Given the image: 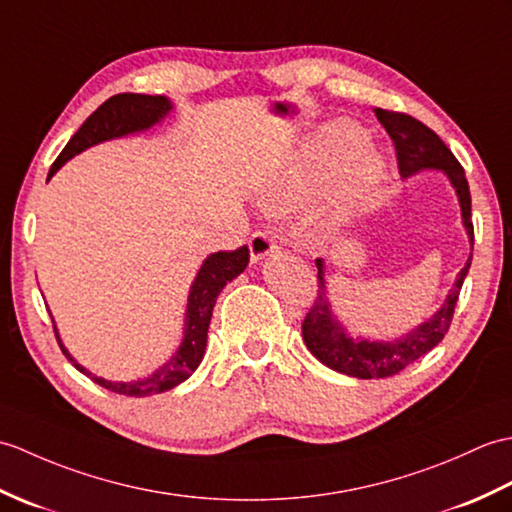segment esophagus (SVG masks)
<instances>
[{"instance_id":"1","label":"esophagus","mask_w":512,"mask_h":512,"mask_svg":"<svg viewBox=\"0 0 512 512\" xmlns=\"http://www.w3.org/2000/svg\"><path fill=\"white\" fill-rule=\"evenodd\" d=\"M276 243L267 232H254L249 236V254H252V260H263L265 256L276 252Z\"/></svg>"}]
</instances>
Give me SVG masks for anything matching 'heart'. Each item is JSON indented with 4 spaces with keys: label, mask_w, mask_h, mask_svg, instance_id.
I'll list each match as a JSON object with an SVG mask.
<instances>
[{
    "label": "heart",
    "mask_w": 512,
    "mask_h": 512,
    "mask_svg": "<svg viewBox=\"0 0 512 512\" xmlns=\"http://www.w3.org/2000/svg\"><path fill=\"white\" fill-rule=\"evenodd\" d=\"M368 138L357 124L352 122H333L326 127L317 140L304 151V155L285 175L271 181L265 188L263 201L269 210L274 212H291L302 208L306 201H311L317 186L322 181L342 168L348 160L366 149ZM381 173L379 162L374 157H363V160L352 168L348 188L352 197H366L377 184Z\"/></svg>",
    "instance_id": "1"
}]
</instances>
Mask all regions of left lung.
<instances>
[{"instance_id":"8db88e82","label":"left lung","mask_w":512,"mask_h":512,"mask_svg":"<svg viewBox=\"0 0 512 512\" xmlns=\"http://www.w3.org/2000/svg\"><path fill=\"white\" fill-rule=\"evenodd\" d=\"M383 129L394 142L396 162H399L401 177H410L418 170L436 168L442 170L456 188V195L462 210V223L467 227L471 249H473V223H471V192L469 181L464 177V168L456 160L447 144L431 131L427 124L407 116L401 111L374 109ZM471 258L464 263L462 271L456 278V285L449 291L445 304L440 306L434 317L416 326L410 335L394 342H370V339H352L346 335L344 326L339 324L328 304L326 285H324V263L320 258L315 260L317 265V298L306 313L302 322V337L304 344L313 352V357L320 359L324 366L337 370L348 377L357 379H385L399 374L403 368L410 366L416 359L425 357L427 352L438 346L445 339L453 311H456L458 295L462 282L469 274Z\"/></svg>"}]
</instances>
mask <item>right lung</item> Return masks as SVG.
Returning a JSON list of instances; mask_svg holds the SVG:
<instances>
[{"instance_id": "right-lung-1", "label": "right lung", "mask_w": 512, "mask_h": 512, "mask_svg": "<svg viewBox=\"0 0 512 512\" xmlns=\"http://www.w3.org/2000/svg\"><path fill=\"white\" fill-rule=\"evenodd\" d=\"M170 109H173V105H170V100L166 96H144V94L111 96L109 100L102 102L92 116L83 122V127L72 135V140L65 144V149L61 151L59 157H56V162L50 168L48 179L67 160H72L76 153H81L98 142L151 129L153 124L166 118V113ZM247 263H249L247 245L234 249V252H217L203 260L199 274L190 287L184 339H181V346L162 368H157L153 374H149V377L129 381V383L107 381L102 377H96V374L85 370L81 363L67 352V348L63 346L59 337V331H56L54 326L56 342H59L63 355L74 363L76 370H81L94 383L102 385V388H107L111 392L124 394V396H151V394H162L166 390H173L175 385L184 383L190 374L197 370V366L203 359V352H206L208 326H210L212 309L214 304H217L219 293L227 282L241 274V271L247 267Z\"/></svg>"}]
</instances>
